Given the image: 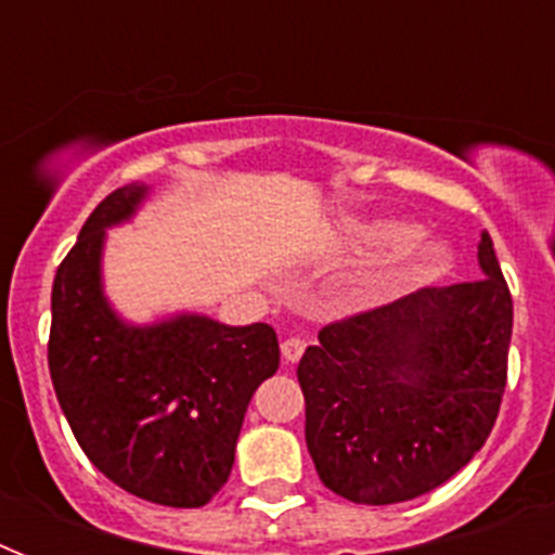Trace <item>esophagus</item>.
<instances>
[{
    "instance_id": "esophagus-1",
    "label": "esophagus",
    "mask_w": 555,
    "mask_h": 555,
    "mask_svg": "<svg viewBox=\"0 0 555 555\" xmlns=\"http://www.w3.org/2000/svg\"><path fill=\"white\" fill-rule=\"evenodd\" d=\"M281 352H283V361H286V364H297L302 352H306V341L297 336L286 338V341L281 345Z\"/></svg>"
}]
</instances>
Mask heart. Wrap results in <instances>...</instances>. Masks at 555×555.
<instances>
[{
  "instance_id": "heart-1",
  "label": "heart",
  "mask_w": 555,
  "mask_h": 555,
  "mask_svg": "<svg viewBox=\"0 0 555 555\" xmlns=\"http://www.w3.org/2000/svg\"><path fill=\"white\" fill-rule=\"evenodd\" d=\"M386 235V224H350V230L345 233L347 244H358V247H366V244H377ZM448 267V253H444L439 244L425 242V238H405L403 244L386 249L358 274L356 281L347 288V300L356 302V306H364V302L377 300L384 294L395 292L400 286H409V283L428 281L436 278L439 272H444Z\"/></svg>"
}]
</instances>
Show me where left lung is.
Instances as JSON below:
<instances>
[{
    "label": "left lung",
    "instance_id": "8db88e82",
    "mask_svg": "<svg viewBox=\"0 0 555 555\" xmlns=\"http://www.w3.org/2000/svg\"><path fill=\"white\" fill-rule=\"evenodd\" d=\"M478 261L480 281L425 286L331 322L302 356L308 453L338 498L364 506L420 498L492 434L514 308L489 233Z\"/></svg>",
    "mask_w": 555,
    "mask_h": 555
}]
</instances>
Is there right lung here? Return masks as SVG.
<instances>
[{
	"instance_id": "right-lung-1",
	"label": "right lung",
	"mask_w": 555,
	"mask_h": 555,
	"mask_svg": "<svg viewBox=\"0 0 555 555\" xmlns=\"http://www.w3.org/2000/svg\"><path fill=\"white\" fill-rule=\"evenodd\" d=\"M144 194L139 183L107 194L57 267L49 375L72 434L105 478L158 506L199 508L228 483L247 405L278 372L281 347L267 322L228 327L189 313L132 327L111 311L102 238Z\"/></svg>"
}]
</instances>
